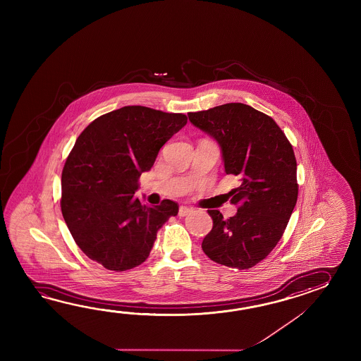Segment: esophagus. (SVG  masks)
I'll return each mask as SVG.
<instances>
[{"instance_id":"34e87169","label":"esophagus","mask_w":361,"mask_h":361,"mask_svg":"<svg viewBox=\"0 0 361 361\" xmlns=\"http://www.w3.org/2000/svg\"><path fill=\"white\" fill-rule=\"evenodd\" d=\"M192 209L188 207H179V212H178V215L179 216H185V215L190 214L191 213Z\"/></svg>"}]
</instances>
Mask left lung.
<instances>
[{"label":"left lung","mask_w":361,"mask_h":361,"mask_svg":"<svg viewBox=\"0 0 361 361\" xmlns=\"http://www.w3.org/2000/svg\"><path fill=\"white\" fill-rule=\"evenodd\" d=\"M193 126L218 143L226 174L240 178L232 190L238 213L224 219L207 210L213 228L202 240L212 261L250 269L264 259L283 236L298 197L297 161L283 130L269 116L243 103L190 112Z\"/></svg>","instance_id":"8db88e82"}]
</instances>
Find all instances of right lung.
<instances>
[{"label": "right lung", "mask_w": 361, "mask_h": 361, "mask_svg": "<svg viewBox=\"0 0 361 361\" xmlns=\"http://www.w3.org/2000/svg\"><path fill=\"white\" fill-rule=\"evenodd\" d=\"M185 123L182 114L126 106L100 116L77 138L61 173V214L78 247L104 269L142 264L157 231L178 214L171 200L149 207L134 193L142 173Z\"/></svg>", "instance_id": "1"}]
</instances>
